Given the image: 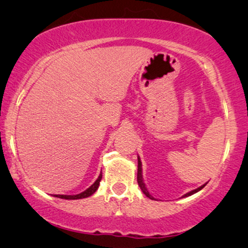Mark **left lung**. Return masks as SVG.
I'll list each match as a JSON object with an SVG mask.
<instances>
[{
    "instance_id": "1",
    "label": "left lung",
    "mask_w": 248,
    "mask_h": 248,
    "mask_svg": "<svg viewBox=\"0 0 248 248\" xmlns=\"http://www.w3.org/2000/svg\"><path fill=\"white\" fill-rule=\"evenodd\" d=\"M138 184H139V186H140V188L142 189V192H143V194H145V196H148L149 199L154 200V198H152V196L149 194L148 189H147V187H145V185H144V183H143V178H142V164H141L140 158H138ZM204 186H205V184L202 185V186H200L199 188L193 189V191L186 193V194L184 195V198H186V196H189V195L194 194V193H196V192L201 191V189L204 187Z\"/></svg>"
}]
</instances>
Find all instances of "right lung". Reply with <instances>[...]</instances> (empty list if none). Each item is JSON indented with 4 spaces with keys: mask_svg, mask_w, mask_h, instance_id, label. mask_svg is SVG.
<instances>
[{
    "mask_svg": "<svg viewBox=\"0 0 248 248\" xmlns=\"http://www.w3.org/2000/svg\"><path fill=\"white\" fill-rule=\"evenodd\" d=\"M101 177H103V175H99V177L96 182L93 183V185L90 186L89 188H87L86 191L80 193V194H77V195H54L56 196V198H60V199H65V200H79V199H84V198H88V196L93 195L94 192L97 191L98 187H99V184H100V181H101Z\"/></svg>",
    "mask_w": 248,
    "mask_h": 248,
    "instance_id": "right-lung-1",
    "label": "right lung"
}]
</instances>
